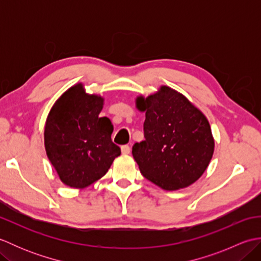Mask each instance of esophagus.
Here are the masks:
<instances>
[{
	"label": "esophagus",
	"instance_id": "1",
	"mask_svg": "<svg viewBox=\"0 0 261 261\" xmlns=\"http://www.w3.org/2000/svg\"><path fill=\"white\" fill-rule=\"evenodd\" d=\"M130 150H131V149H130L129 146H122L121 147V152L123 154H129Z\"/></svg>",
	"mask_w": 261,
	"mask_h": 261
}]
</instances>
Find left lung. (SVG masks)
Wrapping results in <instances>:
<instances>
[{
  "label": "left lung",
  "mask_w": 261,
  "mask_h": 261,
  "mask_svg": "<svg viewBox=\"0 0 261 261\" xmlns=\"http://www.w3.org/2000/svg\"><path fill=\"white\" fill-rule=\"evenodd\" d=\"M136 105L146 113L145 140L132 148L140 173L165 191L188 187L201 178L215 146L202 111L167 85L147 97L137 96Z\"/></svg>",
  "instance_id": "1"
}]
</instances>
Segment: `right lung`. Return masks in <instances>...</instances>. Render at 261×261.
<instances>
[{"label":"right lung","instance_id":"right-lung-1","mask_svg":"<svg viewBox=\"0 0 261 261\" xmlns=\"http://www.w3.org/2000/svg\"><path fill=\"white\" fill-rule=\"evenodd\" d=\"M104 97L87 93L83 83L69 87L54 103L43 140L49 162L65 185L82 190L108 173L121 154L111 140L113 124L99 118Z\"/></svg>","mask_w":261,"mask_h":261}]
</instances>
